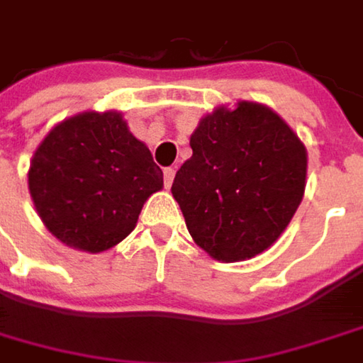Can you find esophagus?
<instances>
[{
  "mask_svg": "<svg viewBox=\"0 0 363 363\" xmlns=\"http://www.w3.org/2000/svg\"><path fill=\"white\" fill-rule=\"evenodd\" d=\"M174 174H177V170H174V168H166V170H164V184H166L168 189L172 186V181H174Z\"/></svg>",
  "mask_w": 363,
  "mask_h": 363,
  "instance_id": "obj_1",
  "label": "esophagus"
}]
</instances>
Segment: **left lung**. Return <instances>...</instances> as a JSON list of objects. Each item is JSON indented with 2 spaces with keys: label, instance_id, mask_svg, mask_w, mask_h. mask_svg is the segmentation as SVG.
Here are the masks:
<instances>
[{
  "label": "left lung",
  "instance_id": "obj_1",
  "mask_svg": "<svg viewBox=\"0 0 363 363\" xmlns=\"http://www.w3.org/2000/svg\"><path fill=\"white\" fill-rule=\"evenodd\" d=\"M191 150L172 197L195 245L224 263L265 252L304 197L308 154L302 139L273 108L238 100L199 121Z\"/></svg>",
  "mask_w": 363,
  "mask_h": 363
}]
</instances>
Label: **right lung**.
Wrapping results in <instances>:
<instances>
[{"mask_svg":"<svg viewBox=\"0 0 363 363\" xmlns=\"http://www.w3.org/2000/svg\"><path fill=\"white\" fill-rule=\"evenodd\" d=\"M162 186V170L118 111H86L57 123L28 168L43 224L63 245L86 252L125 240L143 203Z\"/></svg>","mask_w":363,"mask_h":363,"instance_id":"add662e5","label":"right lung"}]
</instances>
